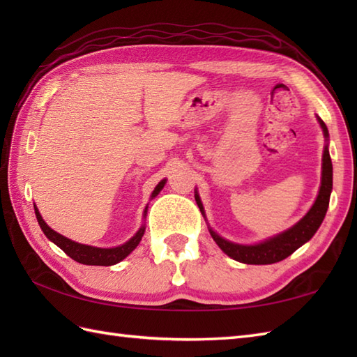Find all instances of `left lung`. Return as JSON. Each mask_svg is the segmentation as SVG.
Returning a JSON list of instances; mask_svg holds the SVG:
<instances>
[{"mask_svg": "<svg viewBox=\"0 0 357 357\" xmlns=\"http://www.w3.org/2000/svg\"><path fill=\"white\" fill-rule=\"evenodd\" d=\"M319 123H321L325 138H328L327 126L324 124L322 119H319ZM331 188H333V165H331V158L328 153V147H325L324 158H322V183H321L319 195H317L316 202L313 204V207L310 208L308 213L302 218L298 224L293 225L290 230L280 233L278 236L271 238L268 241L261 242V244L257 245L233 244V242L222 239L213 230H210V234L219 245V248H221L225 255L233 257L234 261L242 262V264H255V265L279 262L290 256L291 253H294L301 245H304L307 241L313 238V234L316 233L317 229H319V225L324 221L325 213H327ZM195 198H196V202H198L199 208L202 210L199 196L195 195Z\"/></svg>", "mask_w": 357, "mask_h": 357, "instance_id": "8db88e82", "label": "left lung"}]
</instances>
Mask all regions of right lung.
I'll return each mask as SVG.
<instances>
[{
  "label": "right lung",
  "instance_id": "add662e5",
  "mask_svg": "<svg viewBox=\"0 0 357 357\" xmlns=\"http://www.w3.org/2000/svg\"><path fill=\"white\" fill-rule=\"evenodd\" d=\"M164 184H165V181H161V183L156 185L153 193H151V198H155V196L161 192ZM144 213H147V208ZM35 215L38 219V224H40L41 230L44 231L45 236H47L53 242V244H56L59 248H61L67 256H70L73 261L84 264V265H104V267H107V265L118 264L119 261H123L126 256L130 255L136 247H138L139 241L144 234V227H142V229H139V231L136 233L130 241L126 242V244H123V245L115 247V248H96V247L78 244V242L67 239V238L61 236L59 233H56L55 230H52L50 227L43 221L40 211H38L36 207H35Z\"/></svg>",
  "mask_w": 357,
  "mask_h": 357
}]
</instances>
